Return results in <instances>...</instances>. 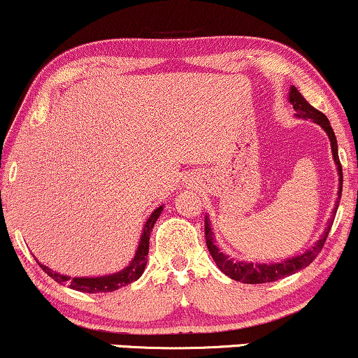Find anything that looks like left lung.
I'll return each mask as SVG.
<instances>
[{"instance_id": "1", "label": "left lung", "mask_w": 358, "mask_h": 358, "mask_svg": "<svg viewBox=\"0 0 358 358\" xmlns=\"http://www.w3.org/2000/svg\"><path fill=\"white\" fill-rule=\"evenodd\" d=\"M287 100L291 101V105L295 110V117L300 119H310L315 124L323 129L328 136L329 142H331V152H333V159L338 166V176H339V189H338V200H336L334 210L331 213V217L328 220V224H326V229L323 234L320 236V239L315 242V245L308 250H305L300 255H295L291 258H286V260L281 263H252V262H242V260H236V258H231L229 255H226L224 252H221V248L217 247L216 239H215V232L213 227H211V221L208 215L205 216V239H206V245H208V250L213 257V260L216 263V266L221 269L226 276H229L234 281H241L245 284H263V282H273L278 281V279L286 278L289 274H294L300 271V269L307 268L310 263H312L315 258L318 257V253L323 248L326 237H328L331 226H333L336 211H338L339 206V200H341V194H343V166H341L339 162V155H338V141H336L334 131L331 127V124L328 121L323 113L315 110V108L310 105V103L305 100L295 87L292 85L291 90H289V96Z\"/></svg>"}]
</instances>
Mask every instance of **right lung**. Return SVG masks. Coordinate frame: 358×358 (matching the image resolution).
<instances>
[{"label":"right lung","mask_w":358,"mask_h":358,"mask_svg":"<svg viewBox=\"0 0 358 358\" xmlns=\"http://www.w3.org/2000/svg\"><path fill=\"white\" fill-rule=\"evenodd\" d=\"M163 211V205H159L157 210H153V213L148 216V220L145 221L142 234H141V241H138L136 255L131 260L129 265L121 269V271H116L113 274H103V276H84V278H71L66 276V274H61L58 271H53V269L41 265L40 262H37L40 268L48 274L50 278H53L56 282L64 284V286H69L71 289L79 292H89V294H98V292H113L117 291L119 287L127 286L134 281H137L138 278L142 276V273L145 271V266H147V257H148V248H150V232H152L155 222L162 215ZM37 260V258H35Z\"/></svg>","instance_id":"add662e5"}]
</instances>
